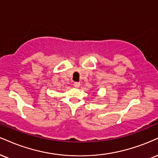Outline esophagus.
<instances>
[{
	"instance_id": "1",
	"label": "esophagus",
	"mask_w": 158,
	"mask_h": 158,
	"mask_svg": "<svg viewBox=\"0 0 158 158\" xmlns=\"http://www.w3.org/2000/svg\"><path fill=\"white\" fill-rule=\"evenodd\" d=\"M73 86L74 87H77V88H78V87H79V86H80V83L76 81V82L73 83Z\"/></svg>"
}]
</instances>
